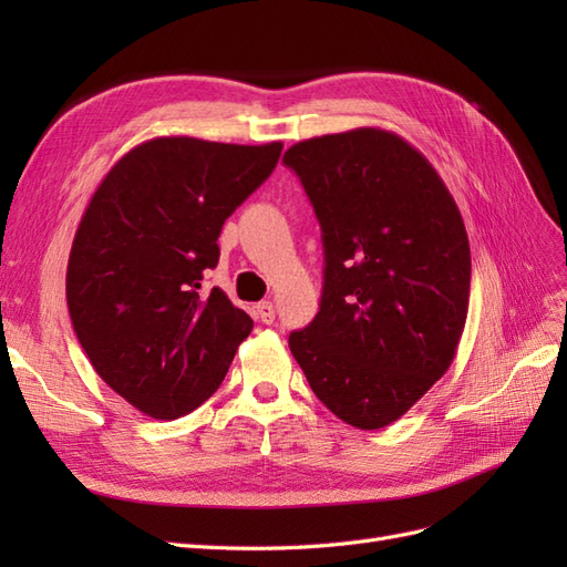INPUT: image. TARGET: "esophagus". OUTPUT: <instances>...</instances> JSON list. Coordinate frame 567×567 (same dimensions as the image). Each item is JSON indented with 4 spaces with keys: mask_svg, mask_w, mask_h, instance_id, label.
Instances as JSON below:
<instances>
[{
    "mask_svg": "<svg viewBox=\"0 0 567 567\" xmlns=\"http://www.w3.org/2000/svg\"><path fill=\"white\" fill-rule=\"evenodd\" d=\"M255 312L262 323H274V317H277V310H274V305L269 300L255 305Z\"/></svg>",
    "mask_w": 567,
    "mask_h": 567,
    "instance_id": "esophagus-1",
    "label": "esophagus"
}]
</instances>
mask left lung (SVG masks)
I'll return each mask as SVG.
<instances>
[{"instance_id": "obj_1", "label": "left lung", "mask_w": 567, "mask_h": 567, "mask_svg": "<svg viewBox=\"0 0 567 567\" xmlns=\"http://www.w3.org/2000/svg\"><path fill=\"white\" fill-rule=\"evenodd\" d=\"M323 241L315 321L288 336L312 392L362 431L404 416L454 362L471 248L437 169L400 134L357 127L284 153Z\"/></svg>"}]
</instances>
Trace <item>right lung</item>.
Returning <instances> with one entry per match:
<instances>
[{"instance_id":"1","label":"right lung","mask_w":567,"mask_h":567,"mask_svg":"<svg viewBox=\"0 0 567 567\" xmlns=\"http://www.w3.org/2000/svg\"><path fill=\"white\" fill-rule=\"evenodd\" d=\"M281 142L156 136L101 179L65 271L68 312L94 371L142 414L179 419L213 398L252 319L203 293L225 219L260 186Z\"/></svg>"}]
</instances>
